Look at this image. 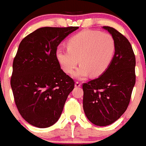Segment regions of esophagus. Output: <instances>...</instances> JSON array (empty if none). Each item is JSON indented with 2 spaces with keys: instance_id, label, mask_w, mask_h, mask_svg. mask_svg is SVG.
Wrapping results in <instances>:
<instances>
[{
  "instance_id": "esophagus-1",
  "label": "esophagus",
  "mask_w": 146,
  "mask_h": 146,
  "mask_svg": "<svg viewBox=\"0 0 146 146\" xmlns=\"http://www.w3.org/2000/svg\"><path fill=\"white\" fill-rule=\"evenodd\" d=\"M75 86H76V87H79V86H81V82H75Z\"/></svg>"
}]
</instances>
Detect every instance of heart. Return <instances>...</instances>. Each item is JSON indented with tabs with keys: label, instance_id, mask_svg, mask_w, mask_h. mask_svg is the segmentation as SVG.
<instances>
[{
	"label": "heart",
	"instance_id": "b5f03b06",
	"mask_svg": "<svg viewBox=\"0 0 146 146\" xmlns=\"http://www.w3.org/2000/svg\"><path fill=\"white\" fill-rule=\"evenodd\" d=\"M67 50L56 51L57 61L67 74H72L79 63L81 67L74 73L78 79L91 74L96 77L106 71L113 58L115 43L108 33L96 30H84L68 40Z\"/></svg>",
	"mask_w": 146,
	"mask_h": 146
}]
</instances>
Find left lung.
Here are the masks:
<instances>
[{
	"mask_svg": "<svg viewBox=\"0 0 146 146\" xmlns=\"http://www.w3.org/2000/svg\"><path fill=\"white\" fill-rule=\"evenodd\" d=\"M103 27L114 40V55L104 72L82 86L85 114L92 123L99 126L110 125L122 116L135 83V57L131 43L113 27Z\"/></svg>",
	"mask_w": 146,
	"mask_h": 146,
	"instance_id": "1",
	"label": "left lung"
}]
</instances>
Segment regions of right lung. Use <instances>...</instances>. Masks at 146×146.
I'll return each instance as SVG.
<instances>
[{
  "instance_id": "right-lung-1",
  "label": "right lung",
  "mask_w": 146,
  "mask_h": 146,
  "mask_svg": "<svg viewBox=\"0 0 146 146\" xmlns=\"http://www.w3.org/2000/svg\"><path fill=\"white\" fill-rule=\"evenodd\" d=\"M79 27L39 28L23 39L13 63L11 86L18 110L38 128L58 121L74 82L60 67L57 46Z\"/></svg>"
}]
</instances>
